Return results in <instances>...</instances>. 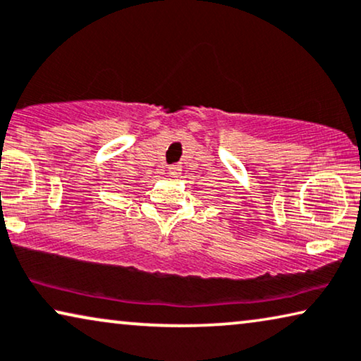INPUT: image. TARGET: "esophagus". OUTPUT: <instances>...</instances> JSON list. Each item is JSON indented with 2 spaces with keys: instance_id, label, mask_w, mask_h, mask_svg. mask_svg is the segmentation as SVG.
I'll return each mask as SVG.
<instances>
[{
  "instance_id": "1",
  "label": "esophagus",
  "mask_w": 361,
  "mask_h": 361,
  "mask_svg": "<svg viewBox=\"0 0 361 361\" xmlns=\"http://www.w3.org/2000/svg\"><path fill=\"white\" fill-rule=\"evenodd\" d=\"M180 166H171V168L168 169V172H169V176L171 177H177V176H179L180 174Z\"/></svg>"
}]
</instances>
